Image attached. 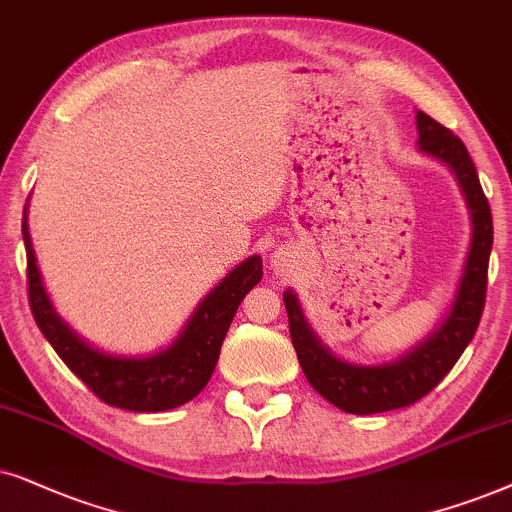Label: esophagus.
<instances>
[{
	"mask_svg": "<svg viewBox=\"0 0 512 512\" xmlns=\"http://www.w3.org/2000/svg\"><path fill=\"white\" fill-rule=\"evenodd\" d=\"M288 262H290V255L288 252H274V257H271V264H274V269H278V271H285L288 269Z\"/></svg>",
	"mask_w": 512,
	"mask_h": 512,
	"instance_id": "1",
	"label": "esophagus"
}]
</instances>
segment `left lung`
<instances>
[{
	"instance_id": "obj_1",
	"label": "left lung",
	"mask_w": 512,
	"mask_h": 512,
	"mask_svg": "<svg viewBox=\"0 0 512 512\" xmlns=\"http://www.w3.org/2000/svg\"><path fill=\"white\" fill-rule=\"evenodd\" d=\"M417 128L419 149L452 168L461 192L466 196L470 220H473V236H470V250L459 290H456L452 309L438 330L393 363L353 365L332 356L320 344V339L313 335L306 323L295 292H283L292 346H295L306 379L325 400L349 414L400 410V407L417 403L426 393H431L461 358L463 349L478 330L482 309H485L487 267L494 229L492 210H489V201L480 187L478 170H475V163L461 138H456L449 128L438 124L421 109L417 112Z\"/></svg>"
}]
</instances>
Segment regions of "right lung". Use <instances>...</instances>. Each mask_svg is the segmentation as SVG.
Listing matches in <instances>:
<instances>
[{"label":"right lung","instance_id":"add662e5","mask_svg":"<svg viewBox=\"0 0 512 512\" xmlns=\"http://www.w3.org/2000/svg\"><path fill=\"white\" fill-rule=\"evenodd\" d=\"M27 213V206H25ZM23 213V241L27 252V297L42 335L63 363L98 395L102 403L128 412H166L189 403L203 391L213 374L231 320L243 297L262 281L257 255L238 264L215 290L196 306L185 330L168 349L147 358L112 356L86 344L53 311L37 262H34L27 215Z\"/></svg>","mask_w":512,"mask_h":512}]
</instances>
